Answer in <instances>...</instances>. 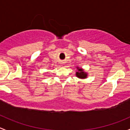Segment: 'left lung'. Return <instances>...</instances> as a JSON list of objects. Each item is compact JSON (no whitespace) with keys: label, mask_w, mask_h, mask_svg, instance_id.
<instances>
[{"label":"left lung","mask_w":130,"mask_h":130,"mask_svg":"<svg viewBox=\"0 0 130 130\" xmlns=\"http://www.w3.org/2000/svg\"><path fill=\"white\" fill-rule=\"evenodd\" d=\"M77 71L76 72V76L79 79H86L88 77V74L84 70L83 68H79V67H76Z\"/></svg>","instance_id":"left-lung-1"}]
</instances>
